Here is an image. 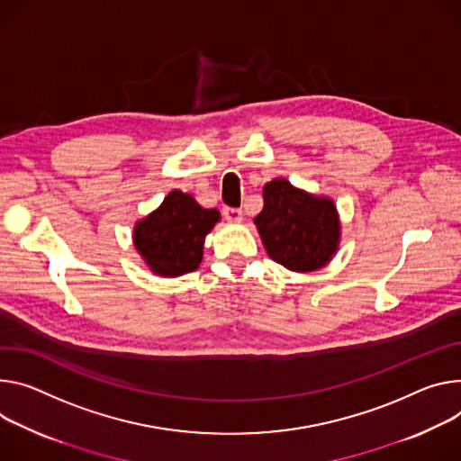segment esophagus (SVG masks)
Returning <instances> with one entry per match:
<instances>
[{
  "instance_id": "esophagus-1",
  "label": "esophagus",
  "mask_w": 461,
  "mask_h": 461,
  "mask_svg": "<svg viewBox=\"0 0 461 461\" xmlns=\"http://www.w3.org/2000/svg\"><path fill=\"white\" fill-rule=\"evenodd\" d=\"M222 213H224L226 221H230V222H240L242 221V212L237 207H224Z\"/></svg>"
}]
</instances>
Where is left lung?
<instances>
[{
	"mask_svg": "<svg viewBox=\"0 0 461 461\" xmlns=\"http://www.w3.org/2000/svg\"><path fill=\"white\" fill-rule=\"evenodd\" d=\"M263 212L256 226L267 254L294 272H312L337 254L340 221L334 202L274 178L263 187Z\"/></svg>",
	"mask_w": 461,
	"mask_h": 461,
	"instance_id": "obj_1",
	"label": "left lung"
}]
</instances>
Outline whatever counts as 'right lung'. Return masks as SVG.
<instances>
[{
    "label": "right lung",
    "instance_id": "add662e5",
    "mask_svg": "<svg viewBox=\"0 0 461 461\" xmlns=\"http://www.w3.org/2000/svg\"><path fill=\"white\" fill-rule=\"evenodd\" d=\"M221 221L191 194L171 191L150 215L136 222L134 246L147 267L163 277L193 272L202 263L203 239Z\"/></svg>",
    "mask_w": 461,
    "mask_h": 461
}]
</instances>
